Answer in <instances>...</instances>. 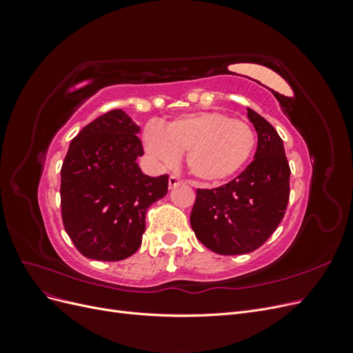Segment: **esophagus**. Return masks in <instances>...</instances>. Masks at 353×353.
<instances>
[{"mask_svg": "<svg viewBox=\"0 0 353 353\" xmlns=\"http://www.w3.org/2000/svg\"><path fill=\"white\" fill-rule=\"evenodd\" d=\"M183 183H184V181L179 179V178L175 176V175H170V176H169V188H175L176 185L183 184Z\"/></svg>", "mask_w": 353, "mask_h": 353, "instance_id": "esophagus-1", "label": "esophagus"}]
</instances>
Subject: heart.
Here are the masks:
<instances>
[{"label":"heart","instance_id":"b5f03b06","mask_svg":"<svg viewBox=\"0 0 353 353\" xmlns=\"http://www.w3.org/2000/svg\"><path fill=\"white\" fill-rule=\"evenodd\" d=\"M144 147L156 162L174 165L187 153L191 175L216 183L237 174L256 147L253 128L221 112H197L175 117L163 132L150 125L143 134Z\"/></svg>","mask_w":353,"mask_h":353}]
</instances>
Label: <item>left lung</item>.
I'll use <instances>...</instances> for the list:
<instances>
[{
  "mask_svg": "<svg viewBox=\"0 0 353 353\" xmlns=\"http://www.w3.org/2000/svg\"><path fill=\"white\" fill-rule=\"evenodd\" d=\"M249 110L258 132L254 160L225 185L197 188L190 223L196 237L218 254L250 253L280 225L290 199V166L275 128Z\"/></svg>",
  "mask_w": 353,
  "mask_h": 353,
  "instance_id": "1",
  "label": "left lung"
}]
</instances>
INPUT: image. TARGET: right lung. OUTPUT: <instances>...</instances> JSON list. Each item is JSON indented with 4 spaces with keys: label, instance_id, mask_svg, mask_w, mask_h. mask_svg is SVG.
I'll use <instances>...</instances> for the list:
<instances>
[{
    "label": "right lung",
    "instance_id": "obj_1",
    "mask_svg": "<svg viewBox=\"0 0 353 353\" xmlns=\"http://www.w3.org/2000/svg\"><path fill=\"white\" fill-rule=\"evenodd\" d=\"M138 131L125 112L110 110L81 130L63 160V225L85 258H130L141 244L148 208L168 193V175H144L137 163L144 154Z\"/></svg>",
    "mask_w": 353,
    "mask_h": 353
}]
</instances>
